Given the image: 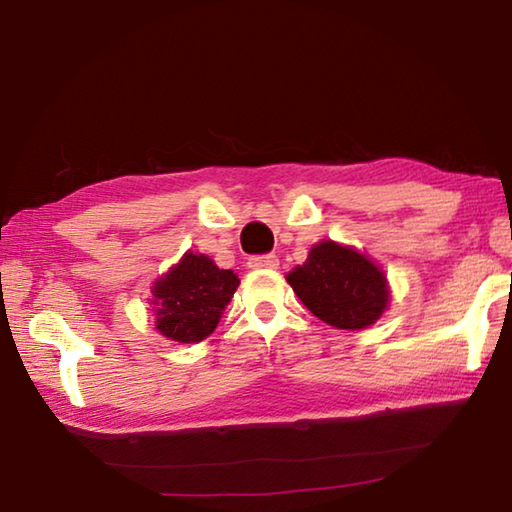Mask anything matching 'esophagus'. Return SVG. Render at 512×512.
Wrapping results in <instances>:
<instances>
[{"instance_id": "34e87169", "label": "esophagus", "mask_w": 512, "mask_h": 512, "mask_svg": "<svg viewBox=\"0 0 512 512\" xmlns=\"http://www.w3.org/2000/svg\"><path fill=\"white\" fill-rule=\"evenodd\" d=\"M280 266V259L277 255L268 253V255H255L248 259V268H277Z\"/></svg>"}]
</instances>
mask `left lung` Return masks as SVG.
<instances>
[{"mask_svg": "<svg viewBox=\"0 0 512 512\" xmlns=\"http://www.w3.org/2000/svg\"><path fill=\"white\" fill-rule=\"evenodd\" d=\"M311 314L336 329H363L388 307V282L366 255L336 241H320L307 262L287 275Z\"/></svg>", "mask_w": 512, "mask_h": 512, "instance_id": "obj_1", "label": "left lung"}]
</instances>
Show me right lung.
<instances>
[{
    "label": "right lung",
    "instance_id": "add662e5",
    "mask_svg": "<svg viewBox=\"0 0 512 512\" xmlns=\"http://www.w3.org/2000/svg\"><path fill=\"white\" fill-rule=\"evenodd\" d=\"M239 287V277L223 271L207 255L185 253L153 287L155 329L178 343H198L219 325Z\"/></svg>",
    "mask_w": 512,
    "mask_h": 512
}]
</instances>
